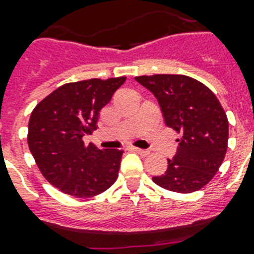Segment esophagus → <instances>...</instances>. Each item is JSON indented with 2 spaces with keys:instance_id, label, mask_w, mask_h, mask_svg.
<instances>
[{
  "instance_id": "esophagus-1",
  "label": "esophagus",
  "mask_w": 254,
  "mask_h": 254,
  "mask_svg": "<svg viewBox=\"0 0 254 254\" xmlns=\"http://www.w3.org/2000/svg\"><path fill=\"white\" fill-rule=\"evenodd\" d=\"M131 150L135 151L137 154L142 155V157H146V155L150 154V151L149 150H145V149H138V147H131Z\"/></svg>"
}]
</instances>
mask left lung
<instances>
[{
	"label": "left lung",
	"instance_id": "left-lung-1",
	"mask_svg": "<svg viewBox=\"0 0 254 254\" xmlns=\"http://www.w3.org/2000/svg\"><path fill=\"white\" fill-rule=\"evenodd\" d=\"M158 100L165 123L181 133L177 154L167 159L166 173L153 177L162 189L190 193L203 189L224 161L228 119L213 92L185 75L137 76Z\"/></svg>",
	"mask_w": 254,
	"mask_h": 254
}]
</instances>
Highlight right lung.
Instances as JSON below:
<instances>
[{"instance_id":"add662e5","label":"right lung","mask_w":254,"mask_h":254,"mask_svg":"<svg viewBox=\"0 0 254 254\" xmlns=\"http://www.w3.org/2000/svg\"><path fill=\"white\" fill-rule=\"evenodd\" d=\"M127 77L67 83L31 112L27 143L37 166L62 192L91 197L104 192L119 177L123 150H101L83 137L97 129L100 111Z\"/></svg>"}]
</instances>
